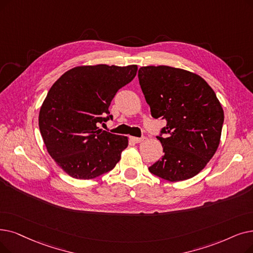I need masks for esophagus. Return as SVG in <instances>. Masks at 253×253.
<instances>
[{
    "label": "esophagus",
    "instance_id": "34e87169",
    "mask_svg": "<svg viewBox=\"0 0 253 253\" xmlns=\"http://www.w3.org/2000/svg\"><path fill=\"white\" fill-rule=\"evenodd\" d=\"M131 140L136 142V144H139V142L144 141L145 140V137H135V136H131Z\"/></svg>",
    "mask_w": 253,
    "mask_h": 253
}]
</instances>
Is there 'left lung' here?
Masks as SVG:
<instances>
[{
	"instance_id": "obj_1",
	"label": "left lung",
	"mask_w": 253,
	"mask_h": 253,
	"mask_svg": "<svg viewBox=\"0 0 253 253\" xmlns=\"http://www.w3.org/2000/svg\"><path fill=\"white\" fill-rule=\"evenodd\" d=\"M138 81L153 118L167 126L157 139L164 155L149 168L169 182L190 179L214 156L220 142L223 109L200 75L169 66H146Z\"/></svg>"
}]
</instances>
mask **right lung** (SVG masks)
<instances>
[{
	"mask_svg": "<svg viewBox=\"0 0 253 253\" xmlns=\"http://www.w3.org/2000/svg\"><path fill=\"white\" fill-rule=\"evenodd\" d=\"M136 71V65L80 66L50 87L40 108V133L51 158L72 178L94 179L120 161L127 136L98 126L113 119L108 111L113 98Z\"/></svg>",
	"mask_w": 253,
	"mask_h": 253,
	"instance_id": "obj_1",
	"label": "right lung"
}]
</instances>
